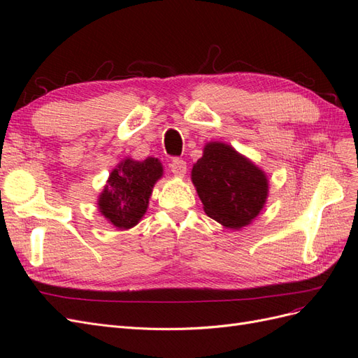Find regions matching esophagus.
Listing matches in <instances>:
<instances>
[{
    "mask_svg": "<svg viewBox=\"0 0 358 358\" xmlns=\"http://www.w3.org/2000/svg\"><path fill=\"white\" fill-rule=\"evenodd\" d=\"M170 170L175 176H185L187 173V162L183 161L182 158H173L170 161Z\"/></svg>",
    "mask_w": 358,
    "mask_h": 358,
    "instance_id": "34e87169",
    "label": "esophagus"
}]
</instances>
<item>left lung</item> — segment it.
I'll list each match as a JSON object with an SVG mask.
<instances>
[{
  "label": "left lung",
  "mask_w": 358,
  "mask_h": 358,
  "mask_svg": "<svg viewBox=\"0 0 358 358\" xmlns=\"http://www.w3.org/2000/svg\"><path fill=\"white\" fill-rule=\"evenodd\" d=\"M191 179L212 220L241 229L263 209L267 178L251 161L224 143H208L194 164Z\"/></svg>",
  "instance_id": "left-lung-1"
}]
</instances>
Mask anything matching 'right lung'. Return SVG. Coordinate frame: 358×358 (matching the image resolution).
Returning <instances> with one entry per match:
<instances>
[{
    "mask_svg": "<svg viewBox=\"0 0 358 358\" xmlns=\"http://www.w3.org/2000/svg\"><path fill=\"white\" fill-rule=\"evenodd\" d=\"M162 176L157 158L125 159L112 171L100 196V212L117 229H131L148 209L155 182Z\"/></svg>",
    "mask_w": 358,
    "mask_h": 358,
    "instance_id": "1",
    "label": "right lung"
}]
</instances>
